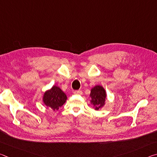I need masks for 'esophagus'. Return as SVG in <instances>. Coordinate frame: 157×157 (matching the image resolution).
Instances as JSON below:
<instances>
[{"label": "esophagus", "mask_w": 157, "mask_h": 157, "mask_svg": "<svg viewBox=\"0 0 157 157\" xmlns=\"http://www.w3.org/2000/svg\"><path fill=\"white\" fill-rule=\"evenodd\" d=\"M73 93H74V94H75V95H82V91H81V90H76V91H75Z\"/></svg>", "instance_id": "1"}]
</instances>
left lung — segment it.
<instances>
[{
    "mask_svg": "<svg viewBox=\"0 0 157 157\" xmlns=\"http://www.w3.org/2000/svg\"><path fill=\"white\" fill-rule=\"evenodd\" d=\"M90 97L91 98V103L94 105L95 109L98 110L105 105L107 94L102 86L97 85L91 89Z\"/></svg>",
    "mask_w": 157,
    "mask_h": 157,
    "instance_id": "obj_1",
    "label": "left lung"
}]
</instances>
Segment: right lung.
<instances>
[{
    "label": "right lung",
    "mask_w": 157,
    "mask_h": 157,
    "mask_svg": "<svg viewBox=\"0 0 157 157\" xmlns=\"http://www.w3.org/2000/svg\"><path fill=\"white\" fill-rule=\"evenodd\" d=\"M66 100V95L57 86H53L51 89L46 91L43 96L44 105L54 111L59 109V107L64 104Z\"/></svg>",
    "instance_id": "1"
}]
</instances>
